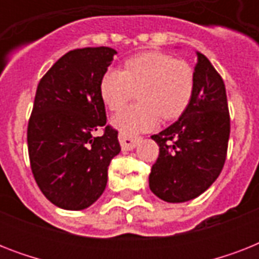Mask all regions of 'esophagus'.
<instances>
[{
  "mask_svg": "<svg viewBox=\"0 0 259 259\" xmlns=\"http://www.w3.org/2000/svg\"><path fill=\"white\" fill-rule=\"evenodd\" d=\"M119 144H121L122 150H132L137 146L140 138L138 137H127V136H123V134H119Z\"/></svg>",
  "mask_w": 259,
  "mask_h": 259,
  "instance_id": "1",
  "label": "esophagus"
}]
</instances>
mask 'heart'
I'll return each instance as SVG.
<instances>
[{
    "mask_svg": "<svg viewBox=\"0 0 259 259\" xmlns=\"http://www.w3.org/2000/svg\"><path fill=\"white\" fill-rule=\"evenodd\" d=\"M101 97L113 111L121 110L138 91L140 103L113 117L121 134L133 137L154 129L160 118L175 119L184 113L193 94V71L183 59L146 52L125 62V70L109 68L101 79Z\"/></svg>",
    "mask_w": 259,
    "mask_h": 259,
    "instance_id": "1",
    "label": "heart"
}]
</instances>
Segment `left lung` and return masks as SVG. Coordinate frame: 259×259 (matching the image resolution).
Here are the masks:
<instances>
[{
  "label": "left lung",
  "mask_w": 259,
  "mask_h": 259,
  "mask_svg": "<svg viewBox=\"0 0 259 259\" xmlns=\"http://www.w3.org/2000/svg\"><path fill=\"white\" fill-rule=\"evenodd\" d=\"M229 137L225 83L208 59L197 52L189 105L175 123L152 136L160 154L149 175L150 191L168 203L201 195L223 169Z\"/></svg>",
  "instance_id": "1"
}]
</instances>
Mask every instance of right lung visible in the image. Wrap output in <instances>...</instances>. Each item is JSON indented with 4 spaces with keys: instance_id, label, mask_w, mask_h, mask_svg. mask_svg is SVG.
I'll list each match as a JSON object with an SVG mask.
<instances>
[{
    "instance_id": "add662e5",
    "label": "right lung",
    "mask_w": 259,
    "mask_h": 259,
    "mask_svg": "<svg viewBox=\"0 0 259 259\" xmlns=\"http://www.w3.org/2000/svg\"><path fill=\"white\" fill-rule=\"evenodd\" d=\"M117 51L89 47L67 52L40 80L28 123L30 168L44 196L59 208L94 204L107 184L110 161L121 152L106 125L99 84ZM101 127L105 133L93 136Z\"/></svg>"
}]
</instances>
